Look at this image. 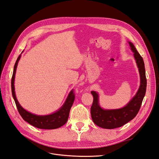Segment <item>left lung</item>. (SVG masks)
Segmentation results:
<instances>
[{"label": "left lung", "mask_w": 159, "mask_h": 159, "mask_svg": "<svg viewBox=\"0 0 159 159\" xmlns=\"http://www.w3.org/2000/svg\"><path fill=\"white\" fill-rule=\"evenodd\" d=\"M131 50L134 52V57L139 68L141 78V85L134 97L129 103L121 109L105 110L99 105L98 94L91 91L93 101L91 107V115L93 121L98 126L104 129H115L123 126L135 117L141 108L143 100L146 93L147 78L145 64L141 56L137 51L131 42H129Z\"/></svg>", "instance_id": "left-lung-1"}]
</instances>
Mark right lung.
Segmentation results:
<instances>
[{
  "mask_svg": "<svg viewBox=\"0 0 159 159\" xmlns=\"http://www.w3.org/2000/svg\"><path fill=\"white\" fill-rule=\"evenodd\" d=\"M20 55L18 56L16 63L14 64L13 74L11 80L12 93L19 113H20L21 117L25 121L32 125V126L36 127L37 128L43 129H54L63 126L64 124H66L67 121H68L70 109L74 102L75 94L74 93V90L70 91L68 97L67 98L63 106L54 113L48 115H44V116H40V115H34L27 111L25 109H24L21 107V105L19 104L16 99L15 92H14V78H15V73L18 62L20 58Z\"/></svg>",
  "mask_w": 159,
  "mask_h": 159,
  "instance_id": "add662e5",
  "label": "right lung"
}]
</instances>
